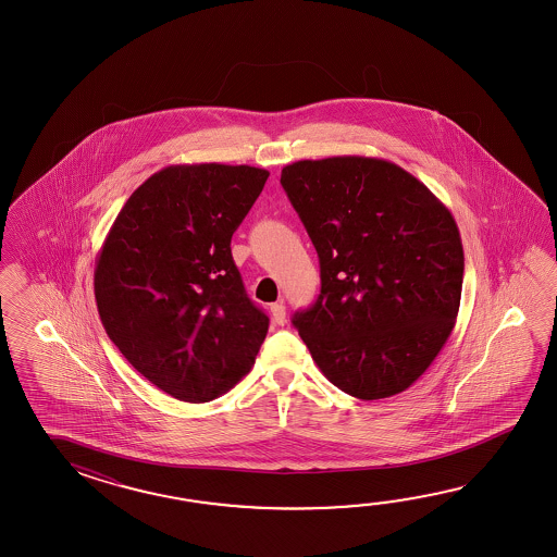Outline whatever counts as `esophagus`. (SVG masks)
Returning a JSON list of instances; mask_svg holds the SVG:
<instances>
[{
	"label": "esophagus",
	"mask_w": 557,
	"mask_h": 557,
	"mask_svg": "<svg viewBox=\"0 0 557 557\" xmlns=\"http://www.w3.org/2000/svg\"><path fill=\"white\" fill-rule=\"evenodd\" d=\"M271 317H273L276 324H284L286 322V308H284L283 302L271 305Z\"/></svg>",
	"instance_id": "obj_1"
}]
</instances>
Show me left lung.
<instances>
[{
	"instance_id": "left-lung-1",
	"label": "left lung",
	"mask_w": 557,
	"mask_h": 557,
	"mask_svg": "<svg viewBox=\"0 0 557 557\" xmlns=\"http://www.w3.org/2000/svg\"><path fill=\"white\" fill-rule=\"evenodd\" d=\"M281 183L319 252V298L293 317L312 360L360 400L410 388L460 310L462 238L448 207L376 157L296 161Z\"/></svg>"
}]
</instances>
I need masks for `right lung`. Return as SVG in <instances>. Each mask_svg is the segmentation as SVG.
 I'll return each mask as SVG.
<instances>
[{
  "mask_svg": "<svg viewBox=\"0 0 557 557\" xmlns=\"http://www.w3.org/2000/svg\"><path fill=\"white\" fill-rule=\"evenodd\" d=\"M267 178L250 165L165 166L133 190L97 255L95 302L107 336L183 403L231 391L269 331L231 255Z\"/></svg>",
  "mask_w": 557,
  "mask_h": 557,
  "instance_id": "1",
  "label": "right lung"
}]
</instances>
